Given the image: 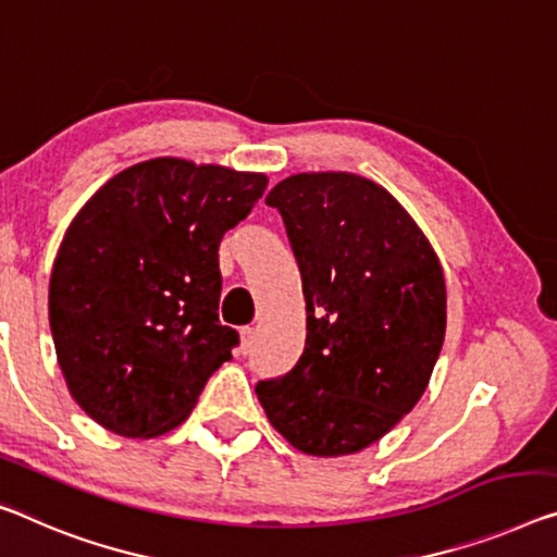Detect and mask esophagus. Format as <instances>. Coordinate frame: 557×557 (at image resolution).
I'll return each instance as SVG.
<instances>
[{"label": "esophagus", "mask_w": 557, "mask_h": 557, "mask_svg": "<svg viewBox=\"0 0 557 557\" xmlns=\"http://www.w3.org/2000/svg\"><path fill=\"white\" fill-rule=\"evenodd\" d=\"M253 341H256V331L251 326L242 329V350H244V354H246V350H251Z\"/></svg>", "instance_id": "esophagus-1"}]
</instances>
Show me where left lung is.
<instances>
[{"label":"left lung","instance_id":"8db88e82","mask_svg":"<svg viewBox=\"0 0 557 557\" xmlns=\"http://www.w3.org/2000/svg\"><path fill=\"white\" fill-rule=\"evenodd\" d=\"M286 224L306 298L296 368L256 383L296 450L350 456L413 410L446 338V276L393 194L348 171H308L267 196Z\"/></svg>","mask_w":557,"mask_h":557}]
</instances>
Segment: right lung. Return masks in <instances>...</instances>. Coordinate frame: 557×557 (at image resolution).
Here are the masks:
<instances>
[{
  "instance_id": "1",
  "label": "right lung",
  "mask_w": 557,
  "mask_h": 557,
  "mask_svg": "<svg viewBox=\"0 0 557 557\" xmlns=\"http://www.w3.org/2000/svg\"><path fill=\"white\" fill-rule=\"evenodd\" d=\"M267 174L159 157L111 176L72 219L49 326L79 408L124 438L182 425L238 333L219 323V244Z\"/></svg>"
}]
</instances>
